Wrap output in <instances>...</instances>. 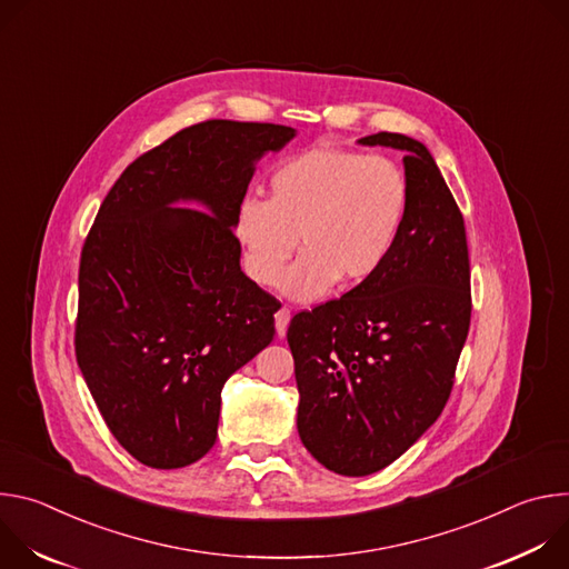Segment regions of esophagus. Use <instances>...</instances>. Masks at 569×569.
Listing matches in <instances>:
<instances>
[{
  "label": "esophagus",
  "mask_w": 569,
  "mask_h": 569,
  "mask_svg": "<svg viewBox=\"0 0 569 569\" xmlns=\"http://www.w3.org/2000/svg\"><path fill=\"white\" fill-rule=\"evenodd\" d=\"M274 321H277V336L283 338L286 331H288V323H290V310L286 306H281L277 312H274Z\"/></svg>",
  "instance_id": "esophagus-1"
}]
</instances>
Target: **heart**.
Returning a JSON list of instances; mask_svg holds the SVG:
<instances>
[{
  "label": "heart",
  "mask_w": 569,
  "mask_h": 569,
  "mask_svg": "<svg viewBox=\"0 0 569 569\" xmlns=\"http://www.w3.org/2000/svg\"><path fill=\"white\" fill-rule=\"evenodd\" d=\"M270 198L246 196L233 216L242 268L259 286H274L296 249L305 257L281 280L297 301L353 288L391 259L410 218L412 187L393 159L315 146L281 159Z\"/></svg>",
  "instance_id": "heart-1"
}]
</instances>
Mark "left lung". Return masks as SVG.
Here are the masks:
<instances>
[{
    "mask_svg": "<svg viewBox=\"0 0 569 569\" xmlns=\"http://www.w3.org/2000/svg\"><path fill=\"white\" fill-rule=\"evenodd\" d=\"M360 143L405 152L408 224L373 279L288 327L301 443L347 477L382 470L439 419L472 310L463 216L430 150L398 132Z\"/></svg>",
    "mask_w": 569,
    "mask_h": 569,
    "instance_id": "8db88e82",
    "label": "left lung"
}]
</instances>
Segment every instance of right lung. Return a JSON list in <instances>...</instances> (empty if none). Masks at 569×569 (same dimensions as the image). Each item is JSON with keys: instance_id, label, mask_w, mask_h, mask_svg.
I'll return each instance as SVG.
<instances>
[{"instance_id": "add662e5", "label": "right lung", "mask_w": 569, "mask_h": 569, "mask_svg": "<svg viewBox=\"0 0 569 569\" xmlns=\"http://www.w3.org/2000/svg\"><path fill=\"white\" fill-rule=\"evenodd\" d=\"M292 137L277 123L189 126L132 161L86 238L76 360L114 439L150 468L213 448L222 385L274 338L281 303L240 270L231 227L257 161Z\"/></svg>"}]
</instances>
